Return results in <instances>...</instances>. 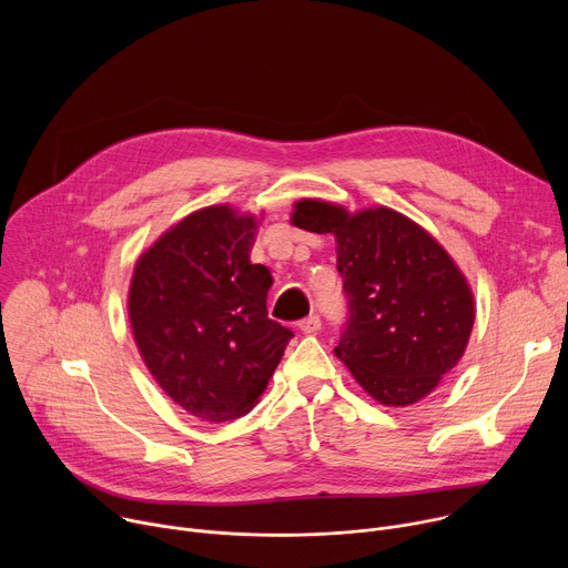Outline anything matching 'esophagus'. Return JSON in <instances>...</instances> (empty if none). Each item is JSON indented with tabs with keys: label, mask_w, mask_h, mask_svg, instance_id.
<instances>
[{
	"label": "esophagus",
	"mask_w": 568,
	"mask_h": 568,
	"mask_svg": "<svg viewBox=\"0 0 568 568\" xmlns=\"http://www.w3.org/2000/svg\"><path fill=\"white\" fill-rule=\"evenodd\" d=\"M298 328H301V333H305V335L318 333V331H321V318H318V314L305 316V318L298 323Z\"/></svg>",
	"instance_id": "34e87169"
}]
</instances>
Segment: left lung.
Returning <instances> with one entry per match:
<instances>
[{
    "label": "left lung",
    "mask_w": 568,
    "mask_h": 568,
    "mask_svg": "<svg viewBox=\"0 0 568 568\" xmlns=\"http://www.w3.org/2000/svg\"><path fill=\"white\" fill-rule=\"evenodd\" d=\"M292 224L337 240L348 321L335 355L384 407L429 395L463 357L474 294L436 237L393 209L301 200Z\"/></svg>",
    "instance_id": "1"
}]
</instances>
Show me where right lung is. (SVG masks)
Here are the masks:
<instances>
[{
	"label": "right lung",
	"instance_id": "obj_1",
	"mask_svg": "<svg viewBox=\"0 0 568 568\" xmlns=\"http://www.w3.org/2000/svg\"><path fill=\"white\" fill-rule=\"evenodd\" d=\"M258 220L229 204L171 226L136 261L128 314L164 393L206 423L250 414L294 333L267 316L272 274L252 265Z\"/></svg>",
	"mask_w": 568,
	"mask_h": 568
}]
</instances>
